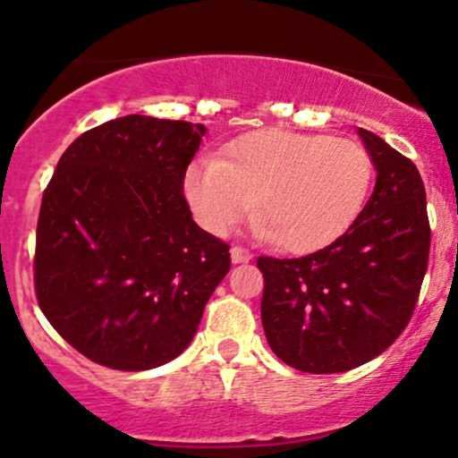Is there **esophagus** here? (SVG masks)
I'll use <instances>...</instances> for the list:
<instances>
[{
	"label": "esophagus",
	"mask_w": 458,
	"mask_h": 458,
	"mask_svg": "<svg viewBox=\"0 0 458 458\" xmlns=\"http://www.w3.org/2000/svg\"><path fill=\"white\" fill-rule=\"evenodd\" d=\"M230 257H233V263H248L252 259V252L246 250V248H242V246H233Z\"/></svg>",
	"instance_id": "34e87169"
}]
</instances>
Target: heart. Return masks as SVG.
I'll list each match as a JSON object with an SVG mask.
<instances>
[{
  "label": "heart",
  "mask_w": 458,
  "mask_h": 458,
  "mask_svg": "<svg viewBox=\"0 0 458 458\" xmlns=\"http://www.w3.org/2000/svg\"><path fill=\"white\" fill-rule=\"evenodd\" d=\"M370 183L372 157L361 143L267 128L191 165L183 192L208 233H230L257 208L263 237L303 255L352 225Z\"/></svg>",
  "instance_id": "heart-1"
}]
</instances>
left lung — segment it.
Wrapping results in <instances>:
<instances>
[{"instance_id":"1","label":"left lung","mask_w":458,"mask_h":458,"mask_svg":"<svg viewBox=\"0 0 458 458\" xmlns=\"http://www.w3.org/2000/svg\"><path fill=\"white\" fill-rule=\"evenodd\" d=\"M377 168L366 208L336 242L297 259L259 257L272 352L312 374L348 372L390 348L417 308L429 257L417 165L359 128Z\"/></svg>"}]
</instances>
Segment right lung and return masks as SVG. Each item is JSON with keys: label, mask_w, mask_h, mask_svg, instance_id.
Wrapping results in <instances>:
<instances>
[{"label": "right lung", "mask_w": 458, "mask_h": 458, "mask_svg": "<svg viewBox=\"0 0 458 458\" xmlns=\"http://www.w3.org/2000/svg\"><path fill=\"white\" fill-rule=\"evenodd\" d=\"M201 123L128 114L77 137L41 197L35 294L90 361L140 372L191 345L230 246L183 197Z\"/></svg>", "instance_id": "add662e5"}]
</instances>
